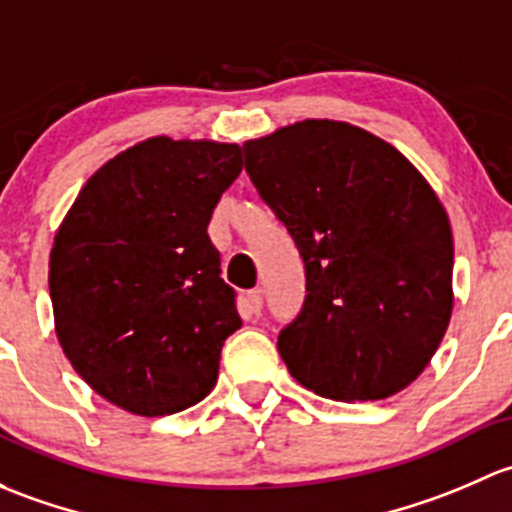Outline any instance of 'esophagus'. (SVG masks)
I'll return each instance as SVG.
<instances>
[{
    "label": "esophagus",
    "instance_id": "1",
    "mask_svg": "<svg viewBox=\"0 0 512 512\" xmlns=\"http://www.w3.org/2000/svg\"><path fill=\"white\" fill-rule=\"evenodd\" d=\"M246 305H249V310L254 315H258L261 313V308H263V293L261 291H249L246 293Z\"/></svg>",
    "mask_w": 512,
    "mask_h": 512
}]
</instances>
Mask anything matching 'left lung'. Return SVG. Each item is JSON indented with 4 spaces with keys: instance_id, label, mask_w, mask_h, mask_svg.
I'll return each instance as SVG.
<instances>
[{
    "instance_id": "8db88e82",
    "label": "left lung",
    "mask_w": 512,
    "mask_h": 512,
    "mask_svg": "<svg viewBox=\"0 0 512 512\" xmlns=\"http://www.w3.org/2000/svg\"><path fill=\"white\" fill-rule=\"evenodd\" d=\"M246 172L305 263V303L278 335L298 384L377 402L414 382L449 328L453 234L424 175L340 120L244 142Z\"/></svg>"
}]
</instances>
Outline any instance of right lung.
Returning <instances> with one entry per match:
<instances>
[{
	"mask_svg": "<svg viewBox=\"0 0 512 512\" xmlns=\"http://www.w3.org/2000/svg\"><path fill=\"white\" fill-rule=\"evenodd\" d=\"M241 165L236 142L147 138L93 172L56 231V337L125 412H182L217 384L241 318L207 226Z\"/></svg>",
	"mask_w": 512,
	"mask_h": 512,
	"instance_id": "right-lung-1",
	"label": "right lung"
}]
</instances>
